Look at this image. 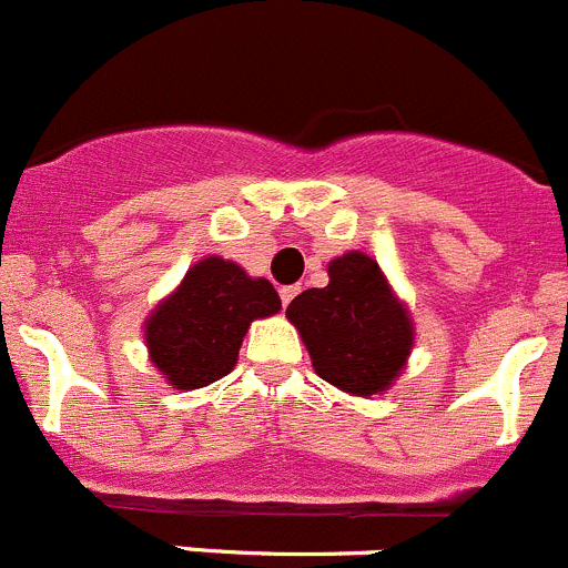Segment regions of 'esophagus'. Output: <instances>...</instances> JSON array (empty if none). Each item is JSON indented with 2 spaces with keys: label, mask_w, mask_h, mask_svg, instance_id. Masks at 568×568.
Returning a JSON list of instances; mask_svg holds the SVG:
<instances>
[{
  "label": "esophagus",
  "mask_w": 568,
  "mask_h": 568,
  "mask_svg": "<svg viewBox=\"0 0 568 568\" xmlns=\"http://www.w3.org/2000/svg\"><path fill=\"white\" fill-rule=\"evenodd\" d=\"M298 293H301V287H281V304L287 306Z\"/></svg>",
  "instance_id": "esophagus-1"
}]
</instances>
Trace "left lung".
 I'll return each instance as SVG.
<instances>
[{
    "label": "left lung",
    "instance_id": "1",
    "mask_svg": "<svg viewBox=\"0 0 568 568\" xmlns=\"http://www.w3.org/2000/svg\"><path fill=\"white\" fill-rule=\"evenodd\" d=\"M312 368L348 396H382L407 368L415 323L374 256L348 251L328 262V284L287 306Z\"/></svg>",
    "mask_w": 568,
    "mask_h": 568
}]
</instances>
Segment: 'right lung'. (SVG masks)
I'll list each match as a JSON object with an SVG mask.
<instances>
[{
	"label": "right lung",
	"instance_id": "add662e5",
	"mask_svg": "<svg viewBox=\"0 0 568 568\" xmlns=\"http://www.w3.org/2000/svg\"><path fill=\"white\" fill-rule=\"evenodd\" d=\"M278 310L267 278H253L231 258L203 256L144 321L148 356L166 385L200 390L234 371L251 323Z\"/></svg>",
	"mask_w": 568,
	"mask_h": 568
}]
</instances>
